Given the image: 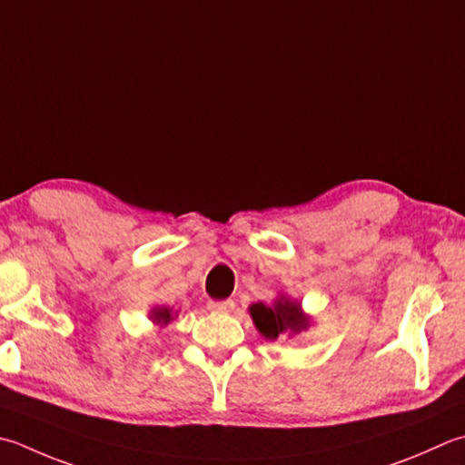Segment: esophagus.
<instances>
[{
    "instance_id": "34e87169",
    "label": "esophagus",
    "mask_w": 465,
    "mask_h": 465,
    "mask_svg": "<svg viewBox=\"0 0 465 465\" xmlns=\"http://www.w3.org/2000/svg\"><path fill=\"white\" fill-rule=\"evenodd\" d=\"M207 308L212 312H232L235 308L233 300H212V302H207Z\"/></svg>"
}]
</instances>
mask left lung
Returning a JSON list of instances; mask_svg holds the SVG:
<instances>
[{"label": "left lung", "mask_w": 465, "mask_h": 465, "mask_svg": "<svg viewBox=\"0 0 465 465\" xmlns=\"http://www.w3.org/2000/svg\"><path fill=\"white\" fill-rule=\"evenodd\" d=\"M250 316L262 336L276 341L282 334H300L311 326V316L302 312V306L286 296L274 300V304L266 306L263 302L250 306Z\"/></svg>", "instance_id": "8db88e82"}]
</instances>
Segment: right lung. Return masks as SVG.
I'll return each mask as SVG.
<instances>
[{
	"instance_id": "right-lung-1",
	"label": "right lung",
	"mask_w": 465,
	"mask_h": 465,
	"mask_svg": "<svg viewBox=\"0 0 465 465\" xmlns=\"http://www.w3.org/2000/svg\"><path fill=\"white\" fill-rule=\"evenodd\" d=\"M175 316H177V312H173V308H169V306H154L149 312L151 321L159 326H167L169 322L175 321Z\"/></svg>"
}]
</instances>
